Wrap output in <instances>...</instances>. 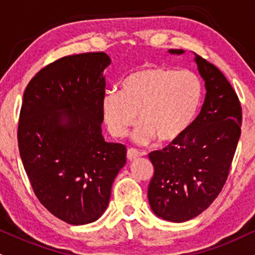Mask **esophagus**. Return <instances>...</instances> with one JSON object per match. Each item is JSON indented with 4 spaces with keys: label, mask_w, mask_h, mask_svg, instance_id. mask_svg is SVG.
Wrapping results in <instances>:
<instances>
[{
    "label": "esophagus",
    "mask_w": 255,
    "mask_h": 255,
    "mask_svg": "<svg viewBox=\"0 0 255 255\" xmlns=\"http://www.w3.org/2000/svg\"><path fill=\"white\" fill-rule=\"evenodd\" d=\"M140 155H142V153H140L137 149H134V148H129L127 151V158L128 160H135L136 158H139Z\"/></svg>",
    "instance_id": "34e87169"
}]
</instances>
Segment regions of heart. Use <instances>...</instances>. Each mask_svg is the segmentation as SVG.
Instances as JSON below:
<instances>
[{"label":"heart","instance_id":"b5f03b06","mask_svg":"<svg viewBox=\"0 0 255 255\" xmlns=\"http://www.w3.org/2000/svg\"><path fill=\"white\" fill-rule=\"evenodd\" d=\"M201 79L190 70L145 66L134 70L121 83L120 93L102 100L103 121L109 133L125 137L137 121L134 140L141 145L179 137L194 121L201 106Z\"/></svg>","mask_w":255,"mask_h":255}]
</instances>
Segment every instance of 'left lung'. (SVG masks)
I'll return each instance as SVG.
<instances>
[{
  "mask_svg": "<svg viewBox=\"0 0 255 255\" xmlns=\"http://www.w3.org/2000/svg\"><path fill=\"white\" fill-rule=\"evenodd\" d=\"M195 61L207 89L201 113L182 135L148 154L154 166L147 191L149 205L158 217L171 222L194 219L215 201L241 135L242 109L231 83L196 53Z\"/></svg>",
  "mask_w": 255,
  "mask_h": 255,
  "instance_id": "8db88e82",
  "label": "left lung"
}]
</instances>
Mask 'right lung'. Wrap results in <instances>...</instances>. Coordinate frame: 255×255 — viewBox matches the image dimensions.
<instances>
[{
	"label": "right lung",
	"mask_w": 255,
	"mask_h": 255,
	"mask_svg": "<svg viewBox=\"0 0 255 255\" xmlns=\"http://www.w3.org/2000/svg\"><path fill=\"white\" fill-rule=\"evenodd\" d=\"M104 52L60 58L30 79L23 94L17 142L39 202L70 225L98 220L127 148L102 135Z\"/></svg>",
	"instance_id": "1"
}]
</instances>
